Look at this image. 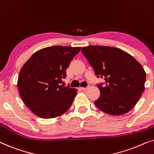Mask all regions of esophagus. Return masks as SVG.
Masks as SVG:
<instances>
[{"label": "esophagus", "mask_w": 154, "mask_h": 154, "mask_svg": "<svg viewBox=\"0 0 154 154\" xmlns=\"http://www.w3.org/2000/svg\"><path fill=\"white\" fill-rule=\"evenodd\" d=\"M81 89L82 90H85L86 89H87V88H83V87H82V88H81Z\"/></svg>", "instance_id": "esophagus-1"}]
</instances>
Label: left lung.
Returning <instances> with one entry per match:
<instances>
[{"mask_svg":"<svg viewBox=\"0 0 154 154\" xmlns=\"http://www.w3.org/2000/svg\"><path fill=\"white\" fill-rule=\"evenodd\" d=\"M82 53L104 83L97 84L100 96L94 104L103 112L122 115L134 106L144 90L146 73L140 63L127 52L102 45L83 47Z\"/></svg>","mask_w":154,"mask_h":154,"instance_id":"1","label":"left lung"}]
</instances>
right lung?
Segmentation results:
<instances>
[{
	"mask_svg": "<svg viewBox=\"0 0 154 154\" xmlns=\"http://www.w3.org/2000/svg\"><path fill=\"white\" fill-rule=\"evenodd\" d=\"M81 48L60 45L43 48L22 66L18 76L19 92L26 106L38 116L56 118L70 108L77 90L61 84Z\"/></svg>",
	"mask_w": 154,
	"mask_h": 154,
	"instance_id": "add662e5",
	"label": "right lung"
}]
</instances>
